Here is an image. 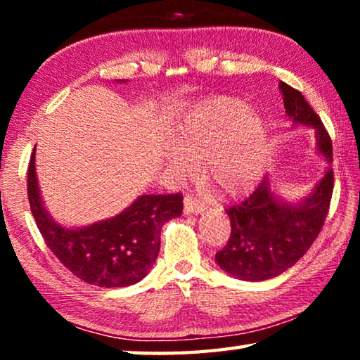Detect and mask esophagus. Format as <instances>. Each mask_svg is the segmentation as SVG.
Wrapping results in <instances>:
<instances>
[{"label": "esophagus", "mask_w": 360, "mask_h": 360, "mask_svg": "<svg viewBox=\"0 0 360 360\" xmlns=\"http://www.w3.org/2000/svg\"><path fill=\"white\" fill-rule=\"evenodd\" d=\"M205 211V205L200 202V200L193 198V197H187L184 198V212L186 214H198V212Z\"/></svg>", "instance_id": "1"}]
</instances>
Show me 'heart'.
<instances>
[{
	"instance_id": "heart-1",
	"label": "heart",
	"mask_w": 360,
	"mask_h": 360,
	"mask_svg": "<svg viewBox=\"0 0 360 360\" xmlns=\"http://www.w3.org/2000/svg\"><path fill=\"white\" fill-rule=\"evenodd\" d=\"M176 150L168 162L174 179L192 174V163L203 162V173L224 195L238 197L257 184L264 162L266 129L240 98H214L195 108L176 133Z\"/></svg>"
}]
</instances>
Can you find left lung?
I'll return each mask as SVG.
<instances>
[{
	"mask_svg": "<svg viewBox=\"0 0 360 360\" xmlns=\"http://www.w3.org/2000/svg\"><path fill=\"white\" fill-rule=\"evenodd\" d=\"M284 108L294 124L311 125L318 138V150L333 162L332 139L319 115L302 92L279 82ZM333 192V169L302 203L279 202L270 191V182L259 187L243 202L225 208L230 217V238L217 251L216 260L231 276L245 281H264L281 275L300 260L321 233Z\"/></svg>",
	"mask_w": 360,
	"mask_h": 360,
	"instance_id": "obj_1",
	"label": "left lung"
}]
</instances>
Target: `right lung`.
<instances>
[{
  "mask_svg": "<svg viewBox=\"0 0 360 360\" xmlns=\"http://www.w3.org/2000/svg\"><path fill=\"white\" fill-rule=\"evenodd\" d=\"M27 174L30 210L46 245L72 275L100 288H127L141 281L160 251L162 225L182 212V193L141 195L112 219L65 229L42 206L34 149Z\"/></svg>",
  "mask_w": 360,
  "mask_h": 360,
  "instance_id": "add662e5",
  "label": "right lung"
}]
</instances>
